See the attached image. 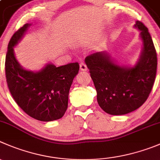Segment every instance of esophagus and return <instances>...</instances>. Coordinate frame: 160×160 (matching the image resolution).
<instances>
[{
    "instance_id": "34e87169",
    "label": "esophagus",
    "mask_w": 160,
    "mask_h": 160,
    "mask_svg": "<svg viewBox=\"0 0 160 160\" xmlns=\"http://www.w3.org/2000/svg\"><path fill=\"white\" fill-rule=\"evenodd\" d=\"M80 70L83 71L87 70V66H86V64L84 62H81V63H80Z\"/></svg>"
}]
</instances>
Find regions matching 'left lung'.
<instances>
[{
  "label": "left lung",
  "mask_w": 160,
  "mask_h": 160,
  "mask_svg": "<svg viewBox=\"0 0 160 160\" xmlns=\"http://www.w3.org/2000/svg\"><path fill=\"white\" fill-rule=\"evenodd\" d=\"M141 30L143 49L132 68L117 65L105 52L85 59L97 92V102L103 110L113 115H125L139 108L151 92L157 69V55L147 27L137 21Z\"/></svg>",
  "instance_id": "obj_1"
}]
</instances>
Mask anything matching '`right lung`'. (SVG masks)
Here are the masks:
<instances>
[{
	"label": "right lung",
	"instance_id": "add662e5",
	"mask_svg": "<svg viewBox=\"0 0 160 160\" xmlns=\"http://www.w3.org/2000/svg\"><path fill=\"white\" fill-rule=\"evenodd\" d=\"M30 23L14 33L8 45L5 75L8 87L16 104L32 118L49 122L62 118L68 104L73 79L78 73V63L57 67L48 63L33 72L22 68L16 60L13 47L24 35Z\"/></svg>",
	"mask_w": 160,
	"mask_h": 160
}]
</instances>
